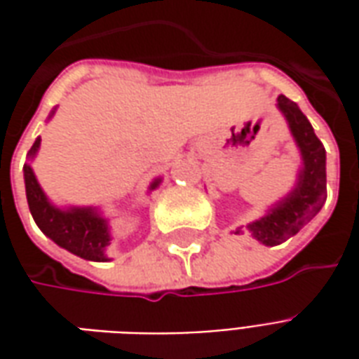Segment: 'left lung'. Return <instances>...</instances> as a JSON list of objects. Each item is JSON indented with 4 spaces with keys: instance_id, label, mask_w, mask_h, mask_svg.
I'll use <instances>...</instances> for the list:
<instances>
[{
    "instance_id": "1",
    "label": "left lung",
    "mask_w": 359,
    "mask_h": 359,
    "mask_svg": "<svg viewBox=\"0 0 359 359\" xmlns=\"http://www.w3.org/2000/svg\"><path fill=\"white\" fill-rule=\"evenodd\" d=\"M278 109L285 113L288 126L300 146L304 157V171L300 172V182L292 194L278 203L259 221L250 223L248 231L265 246H277L288 241L300 231L302 226L316 217L327 200V172H325V148L317 138L300 107L285 95H278ZM234 234H244L236 229Z\"/></svg>"
}]
</instances>
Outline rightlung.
Instances as JSON below:
<instances>
[{
  "instance_id": "1",
  "label": "right lung",
  "mask_w": 359,
  "mask_h": 359,
  "mask_svg": "<svg viewBox=\"0 0 359 359\" xmlns=\"http://www.w3.org/2000/svg\"><path fill=\"white\" fill-rule=\"evenodd\" d=\"M38 146H40V138L30 148V156L38 151ZM25 184H27L30 213L43 234H48L55 244L69 250L74 256L84 257L90 262H107L103 252L109 244V236H107L105 221L100 215H95L92 210L61 211L50 205L28 165H25Z\"/></svg>"
}]
</instances>
